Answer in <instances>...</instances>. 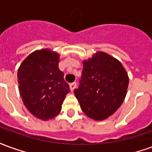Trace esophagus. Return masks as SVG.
I'll list each match as a JSON object with an SVG mask.
<instances>
[{
	"instance_id": "obj_1",
	"label": "esophagus",
	"mask_w": 152,
	"mask_h": 152,
	"mask_svg": "<svg viewBox=\"0 0 152 152\" xmlns=\"http://www.w3.org/2000/svg\"><path fill=\"white\" fill-rule=\"evenodd\" d=\"M76 86H77V84H76V82L70 84V89H71L72 91H73V90L76 88Z\"/></svg>"
}]
</instances>
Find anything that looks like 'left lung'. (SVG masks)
Returning a JSON list of instances; mask_svg holds the SVG:
<instances>
[{
  "label": "left lung",
  "instance_id": "8db88e82",
  "mask_svg": "<svg viewBox=\"0 0 152 152\" xmlns=\"http://www.w3.org/2000/svg\"><path fill=\"white\" fill-rule=\"evenodd\" d=\"M78 89L74 90L84 113L102 121L116 112L127 93L129 77L117 59L103 52L84 61Z\"/></svg>",
  "mask_w": 152,
  "mask_h": 152
}]
</instances>
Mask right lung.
Returning <instances> with one entry per match:
<instances>
[{
  "instance_id": "right-lung-1",
  "label": "right lung",
  "mask_w": 152,
  "mask_h": 152,
  "mask_svg": "<svg viewBox=\"0 0 152 152\" xmlns=\"http://www.w3.org/2000/svg\"><path fill=\"white\" fill-rule=\"evenodd\" d=\"M59 55L50 50L31 53L22 63L18 71L19 94L25 107L41 120L58 115L63 100L70 92L58 68Z\"/></svg>"
}]
</instances>
